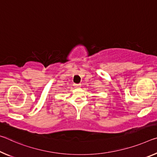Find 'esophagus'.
Masks as SVG:
<instances>
[{"mask_svg": "<svg viewBox=\"0 0 157 157\" xmlns=\"http://www.w3.org/2000/svg\"><path fill=\"white\" fill-rule=\"evenodd\" d=\"M73 86H75V88H79L81 86V84H74Z\"/></svg>", "mask_w": 157, "mask_h": 157, "instance_id": "34e87169", "label": "esophagus"}]
</instances>
